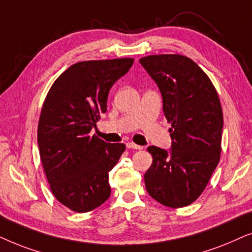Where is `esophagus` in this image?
Returning a JSON list of instances; mask_svg holds the SVG:
<instances>
[{"label": "esophagus", "instance_id": "1", "mask_svg": "<svg viewBox=\"0 0 252 252\" xmlns=\"http://www.w3.org/2000/svg\"><path fill=\"white\" fill-rule=\"evenodd\" d=\"M126 147H128V149H135V150H142V149H143V146L137 145V144L132 143V142L126 143Z\"/></svg>", "mask_w": 252, "mask_h": 252}]
</instances>
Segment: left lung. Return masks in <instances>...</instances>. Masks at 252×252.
<instances>
[{
	"label": "left lung",
	"instance_id": "8db88e82",
	"mask_svg": "<svg viewBox=\"0 0 252 252\" xmlns=\"http://www.w3.org/2000/svg\"><path fill=\"white\" fill-rule=\"evenodd\" d=\"M162 95L172 149L149 146L152 165L144 175L147 192L162 205L179 209L193 203L205 189L221 154L223 115L209 76L179 54L139 60Z\"/></svg>",
	"mask_w": 252,
	"mask_h": 252
}]
</instances>
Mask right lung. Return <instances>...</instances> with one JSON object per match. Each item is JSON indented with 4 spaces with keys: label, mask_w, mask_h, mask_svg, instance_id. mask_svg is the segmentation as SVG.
Instances as JSON below:
<instances>
[{
    "label": "right lung",
    "mask_w": 252,
    "mask_h": 252,
    "mask_svg": "<svg viewBox=\"0 0 252 252\" xmlns=\"http://www.w3.org/2000/svg\"><path fill=\"white\" fill-rule=\"evenodd\" d=\"M133 59L93 60L72 64L49 89L38 124L43 170L55 198L85 213L109 198L108 173L126 150L91 135L107 112L110 87L131 68Z\"/></svg>",
    "instance_id": "right-lung-1"
}]
</instances>
